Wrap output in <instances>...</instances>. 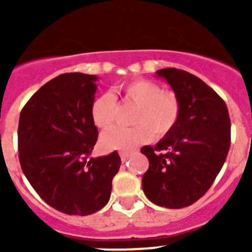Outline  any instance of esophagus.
<instances>
[{
    "label": "esophagus",
    "mask_w": 252,
    "mask_h": 252,
    "mask_svg": "<svg viewBox=\"0 0 252 252\" xmlns=\"http://www.w3.org/2000/svg\"><path fill=\"white\" fill-rule=\"evenodd\" d=\"M120 157H121L122 161H126L128 159V157H130V153L128 151H120Z\"/></svg>",
    "instance_id": "obj_1"
}]
</instances>
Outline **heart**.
Segmentation results:
<instances>
[{
	"label": "heart",
	"mask_w": 252,
	"mask_h": 252,
	"mask_svg": "<svg viewBox=\"0 0 252 252\" xmlns=\"http://www.w3.org/2000/svg\"><path fill=\"white\" fill-rule=\"evenodd\" d=\"M117 92L125 101L136 104L132 117L133 127L113 126L104 131L101 145L110 150H126L155 137L168 135L180 117V99L173 91H162L158 83L135 79L122 84ZM116 116V98L111 93H101L91 104V119L99 128L108 127Z\"/></svg>",
	"instance_id": "1"
}]
</instances>
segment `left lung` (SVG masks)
<instances>
[{"label":"left lung","mask_w":252,"mask_h":252,"mask_svg":"<svg viewBox=\"0 0 252 252\" xmlns=\"http://www.w3.org/2000/svg\"><path fill=\"white\" fill-rule=\"evenodd\" d=\"M180 99L175 127L155 146H144L149 169L142 189L153 203L184 208L206 194L230 150L231 121L223 99L195 75L177 68L158 70Z\"/></svg>","instance_id":"left-lung-1"}]
</instances>
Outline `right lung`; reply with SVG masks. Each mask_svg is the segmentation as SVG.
<instances>
[{
  "mask_svg": "<svg viewBox=\"0 0 252 252\" xmlns=\"http://www.w3.org/2000/svg\"><path fill=\"white\" fill-rule=\"evenodd\" d=\"M95 75L64 73L44 84L20 113L17 144L25 177L49 206L87 216L110 201L121 165L117 151L92 158L98 130L91 119Z\"/></svg>",
  "mask_w": 252,
  "mask_h": 252,
  "instance_id": "1",
  "label": "right lung"
}]
</instances>
